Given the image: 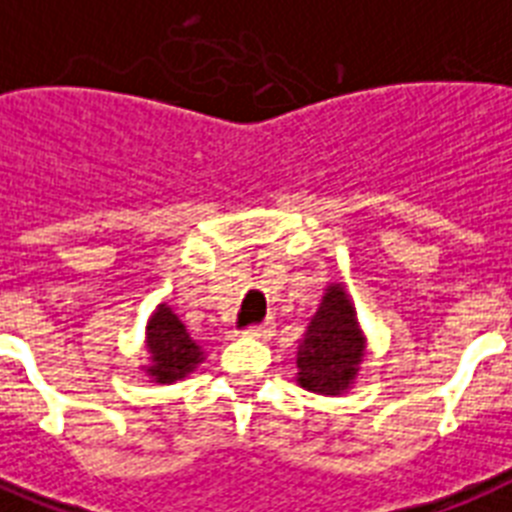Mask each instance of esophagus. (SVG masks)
Here are the masks:
<instances>
[{"label": "esophagus", "mask_w": 512, "mask_h": 512, "mask_svg": "<svg viewBox=\"0 0 512 512\" xmlns=\"http://www.w3.org/2000/svg\"><path fill=\"white\" fill-rule=\"evenodd\" d=\"M272 332H274V324L272 322H264V324H259V327H251L246 332L248 337H256V340H269V337H272Z\"/></svg>", "instance_id": "34e87169"}]
</instances>
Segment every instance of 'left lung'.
Wrapping results in <instances>:
<instances>
[{
  "label": "left lung",
  "mask_w": 512,
  "mask_h": 512,
  "mask_svg": "<svg viewBox=\"0 0 512 512\" xmlns=\"http://www.w3.org/2000/svg\"><path fill=\"white\" fill-rule=\"evenodd\" d=\"M369 337L342 282H329L295 350V382L314 395H348L361 377Z\"/></svg>",
  "instance_id": "left-lung-1"
}]
</instances>
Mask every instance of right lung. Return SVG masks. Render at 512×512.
<instances>
[{
    "mask_svg": "<svg viewBox=\"0 0 512 512\" xmlns=\"http://www.w3.org/2000/svg\"><path fill=\"white\" fill-rule=\"evenodd\" d=\"M143 350H146L149 361L143 363L141 371L154 384L183 382L206 361L204 348L188 335L180 316L167 303H159L151 311L149 322H146Z\"/></svg>",
    "mask_w": 512,
    "mask_h": 512,
    "instance_id": "1",
    "label": "right lung"
}]
</instances>
